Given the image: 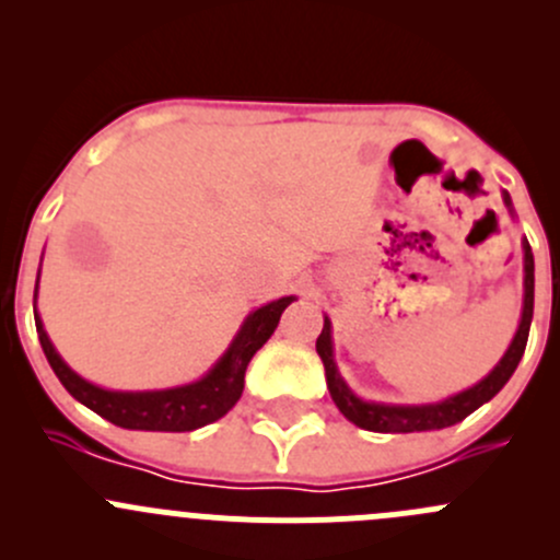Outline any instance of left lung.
<instances>
[{
  "label": "left lung",
  "mask_w": 560,
  "mask_h": 560,
  "mask_svg": "<svg viewBox=\"0 0 560 560\" xmlns=\"http://www.w3.org/2000/svg\"><path fill=\"white\" fill-rule=\"evenodd\" d=\"M506 206H512L510 195H504ZM525 252V301H523V319L521 327L515 332V341L510 343L506 354L501 358V363L485 376L479 385H474L466 393L453 395V398L442 400V404L431 406H385V404H365L358 395H352V389L347 387V382L338 376L336 363H332V341H330V322L325 316V327H322L319 338H316V352H319L322 363H325V376H327V389H330L332 400L341 409V415L349 422H354L358 428L376 433H415V431H439V428H450L455 422L466 420L474 409H479L482 404H488L501 387L510 382V376L515 374L517 363H521L525 343H528V330H530V316H534V254L530 246L523 244Z\"/></svg>",
  "instance_id": "8db88e82"
}]
</instances>
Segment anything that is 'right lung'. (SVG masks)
Masks as SVG:
<instances>
[{
  "label": "right lung",
  "instance_id": "right-lung-1",
  "mask_svg": "<svg viewBox=\"0 0 560 560\" xmlns=\"http://www.w3.org/2000/svg\"><path fill=\"white\" fill-rule=\"evenodd\" d=\"M292 301L295 298H281V301H273L268 306L257 308L254 314H248L235 341L230 343L224 358L213 365L206 380L186 387L160 389V393H110V389L89 385L75 371L67 369L65 360L56 354L48 332L43 330L39 316H35V322L45 358H48L50 369H54V374L59 376V382L67 387L72 398L81 400L83 406H89V409L97 411L100 417H105V420H110L118 428L180 433L195 431V428L219 420V417H224L238 404L241 393H244L248 360L273 336L281 314H284V308Z\"/></svg>",
  "mask_w": 560,
  "mask_h": 560
}]
</instances>
